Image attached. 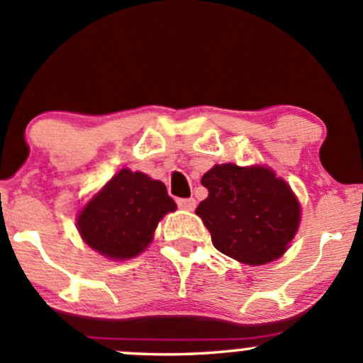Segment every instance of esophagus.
<instances>
[{"label":"esophagus","instance_id":"1","mask_svg":"<svg viewBox=\"0 0 363 363\" xmlns=\"http://www.w3.org/2000/svg\"><path fill=\"white\" fill-rule=\"evenodd\" d=\"M177 206L182 210H194L196 200L194 198H181V200H177Z\"/></svg>","mask_w":363,"mask_h":363}]
</instances>
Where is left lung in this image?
I'll list each match as a JSON object with an SVG mask.
<instances>
[{"label":"left lung","instance_id":"obj_1","mask_svg":"<svg viewBox=\"0 0 363 363\" xmlns=\"http://www.w3.org/2000/svg\"><path fill=\"white\" fill-rule=\"evenodd\" d=\"M208 198L196 213L215 248L248 265H264L286 252L300 224L291 188L265 167L215 165L201 177Z\"/></svg>","mask_w":363,"mask_h":363}]
</instances>
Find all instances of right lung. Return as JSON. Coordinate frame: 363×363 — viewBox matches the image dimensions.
<instances>
[{"label":"right lung","mask_w":363,"mask_h":363,"mask_svg":"<svg viewBox=\"0 0 363 363\" xmlns=\"http://www.w3.org/2000/svg\"><path fill=\"white\" fill-rule=\"evenodd\" d=\"M175 208L163 182L122 169L79 215V233L105 257L133 258L153 240L158 220Z\"/></svg>","instance_id":"add662e5"}]
</instances>
